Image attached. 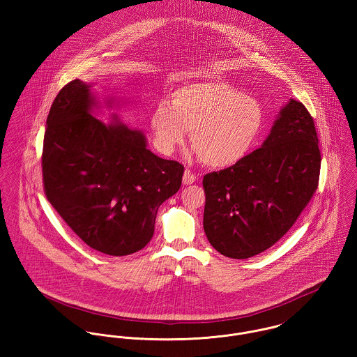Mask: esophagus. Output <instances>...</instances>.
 <instances>
[{"mask_svg":"<svg viewBox=\"0 0 357 357\" xmlns=\"http://www.w3.org/2000/svg\"><path fill=\"white\" fill-rule=\"evenodd\" d=\"M195 180H197V176H195L191 170H185V172H184V176H183V184H184V185L194 184Z\"/></svg>","mask_w":357,"mask_h":357,"instance_id":"34e87169","label":"esophagus"}]
</instances>
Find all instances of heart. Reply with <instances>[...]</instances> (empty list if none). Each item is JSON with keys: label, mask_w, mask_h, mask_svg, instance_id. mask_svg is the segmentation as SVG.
Listing matches in <instances>:
<instances>
[{"label": "heart", "mask_w": 357, "mask_h": 357, "mask_svg": "<svg viewBox=\"0 0 357 357\" xmlns=\"http://www.w3.org/2000/svg\"><path fill=\"white\" fill-rule=\"evenodd\" d=\"M264 118L255 98L224 81L202 79L177 88L170 104L158 102L150 114V128L160 153H173L191 132V146L204 165L227 169L255 149Z\"/></svg>", "instance_id": "obj_1"}]
</instances>
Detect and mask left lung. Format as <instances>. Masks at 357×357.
I'll return each instance as SVG.
<instances>
[{
	"instance_id": "8db88e82",
	"label": "left lung",
	"mask_w": 357,
	"mask_h": 357,
	"mask_svg": "<svg viewBox=\"0 0 357 357\" xmlns=\"http://www.w3.org/2000/svg\"><path fill=\"white\" fill-rule=\"evenodd\" d=\"M320 151L303 102L282 107L262 146L242 162L204 177V229L222 255L250 258L296 222L319 184Z\"/></svg>"
}]
</instances>
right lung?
I'll return each instance as SVG.
<instances>
[{"label":"right lung","mask_w":357,"mask_h":357,"mask_svg":"<svg viewBox=\"0 0 357 357\" xmlns=\"http://www.w3.org/2000/svg\"><path fill=\"white\" fill-rule=\"evenodd\" d=\"M93 82L74 79L47 119L43 176L48 201L67 225L104 255H132L153 238L159 206L181 187L184 166L147 149L146 135L112 112L96 118ZM105 105L118 102L107 98Z\"/></svg>","instance_id":"add662e5"}]
</instances>
